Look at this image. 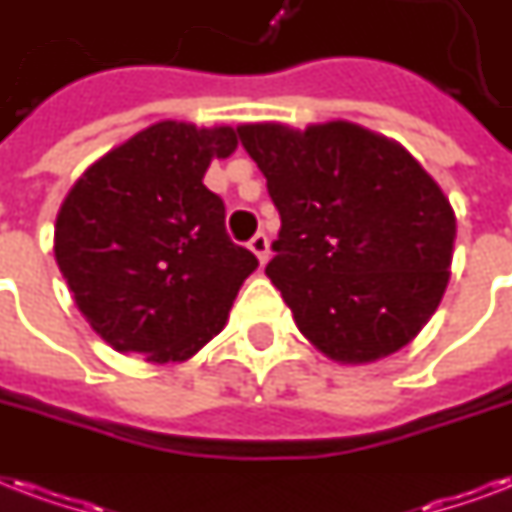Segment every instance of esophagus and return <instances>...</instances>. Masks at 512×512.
I'll use <instances>...</instances> for the list:
<instances>
[{"mask_svg":"<svg viewBox=\"0 0 512 512\" xmlns=\"http://www.w3.org/2000/svg\"><path fill=\"white\" fill-rule=\"evenodd\" d=\"M249 249L255 252V257L260 260V265L268 263V255H271V244H268V236H265V233H255V236L249 239Z\"/></svg>","mask_w":512,"mask_h":512,"instance_id":"esophagus-1","label":"esophagus"}]
</instances>
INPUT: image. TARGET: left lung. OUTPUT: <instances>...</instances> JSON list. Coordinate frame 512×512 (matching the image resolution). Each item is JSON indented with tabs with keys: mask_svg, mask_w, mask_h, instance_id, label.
<instances>
[{
	"mask_svg": "<svg viewBox=\"0 0 512 512\" xmlns=\"http://www.w3.org/2000/svg\"><path fill=\"white\" fill-rule=\"evenodd\" d=\"M282 217L265 273L295 325L338 362H373L435 314L456 217L435 179L386 136L325 123L241 126Z\"/></svg>",
	"mask_w": 512,
	"mask_h": 512,
	"instance_id": "left-lung-1",
	"label": "left lung"
}]
</instances>
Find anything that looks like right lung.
Listing matches in <instances>:
<instances>
[{"label": "right lung", "instance_id": "add662e5", "mask_svg": "<svg viewBox=\"0 0 512 512\" xmlns=\"http://www.w3.org/2000/svg\"><path fill=\"white\" fill-rule=\"evenodd\" d=\"M228 126L163 120L96 161L61 204L56 263L88 325L123 354L182 362L220 333L257 257L204 185Z\"/></svg>", "mask_w": 512, "mask_h": 512}]
</instances>
